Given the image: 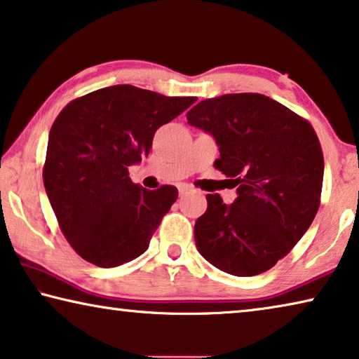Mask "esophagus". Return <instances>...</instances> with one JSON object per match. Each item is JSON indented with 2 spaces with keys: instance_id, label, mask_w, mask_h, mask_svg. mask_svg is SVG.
<instances>
[{
  "instance_id": "34e87169",
  "label": "esophagus",
  "mask_w": 359,
  "mask_h": 359,
  "mask_svg": "<svg viewBox=\"0 0 359 359\" xmlns=\"http://www.w3.org/2000/svg\"><path fill=\"white\" fill-rule=\"evenodd\" d=\"M191 191H193L191 187H189V185H179V195L180 196L189 195V193H191Z\"/></svg>"
}]
</instances>
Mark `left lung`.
<instances>
[{
	"label": "left lung",
	"instance_id": "8db88e82",
	"mask_svg": "<svg viewBox=\"0 0 359 359\" xmlns=\"http://www.w3.org/2000/svg\"><path fill=\"white\" fill-rule=\"evenodd\" d=\"M219 145L214 166L235 184L226 206L206 195L195 224L196 249L235 276L260 275L287 255L321 203L324 158L311 124L264 94H225L187 113Z\"/></svg>",
	"mask_w": 359,
	"mask_h": 359
}]
</instances>
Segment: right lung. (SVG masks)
Segmentation results:
<instances>
[{"instance_id": "1", "label": "right lung", "mask_w": 359, "mask_h": 359, "mask_svg": "<svg viewBox=\"0 0 359 359\" xmlns=\"http://www.w3.org/2000/svg\"><path fill=\"white\" fill-rule=\"evenodd\" d=\"M196 97H166L130 84L72 100L50 128L43 182L75 252L102 269L134 260L177 200L174 185L147 190L129 166L149 155L153 135Z\"/></svg>"}]
</instances>
